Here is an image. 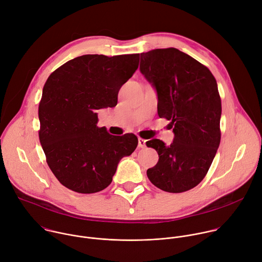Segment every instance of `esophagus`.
<instances>
[{
    "instance_id": "obj_1",
    "label": "esophagus",
    "mask_w": 262,
    "mask_h": 262,
    "mask_svg": "<svg viewBox=\"0 0 262 262\" xmlns=\"http://www.w3.org/2000/svg\"><path fill=\"white\" fill-rule=\"evenodd\" d=\"M138 145L140 148H145L146 147V140L142 139V138H139L138 140Z\"/></svg>"
}]
</instances>
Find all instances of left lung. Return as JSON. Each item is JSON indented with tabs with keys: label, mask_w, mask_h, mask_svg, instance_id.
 <instances>
[{
	"label": "left lung",
	"mask_w": 262,
	"mask_h": 262,
	"mask_svg": "<svg viewBox=\"0 0 262 262\" xmlns=\"http://www.w3.org/2000/svg\"><path fill=\"white\" fill-rule=\"evenodd\" d=\"M140 71L158 92V114L170 120L174 140L147 141L159 154L147 170L157 188L182 193L198 185L208 172L221 141L222 114L217 85L210 70L174 48L141 54Z\"/></svg>",
	"instance_id": "1"
}]
</instances>
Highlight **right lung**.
Here are the masks:
<instances>
[{
    "label": "right lung",
    "mask_w": 262,
    "mask_h": 262,
    "mask_svg": "<svg viewBox=\"0 0 262 262\" xmlns=\"http://www.w3.org/2000/svg\"><path fill=\"white\" fill-rule=\"evenodd\" d=\"M139 56L84 55L47 80L38 107L39 141L50 169L67 189L81 194L104 190L120 160L137 148L136 135L113 136L98 127L96 110L117 104Z\"/></svg>",
    "instance_id": "add662e5"
}]
</instances>
